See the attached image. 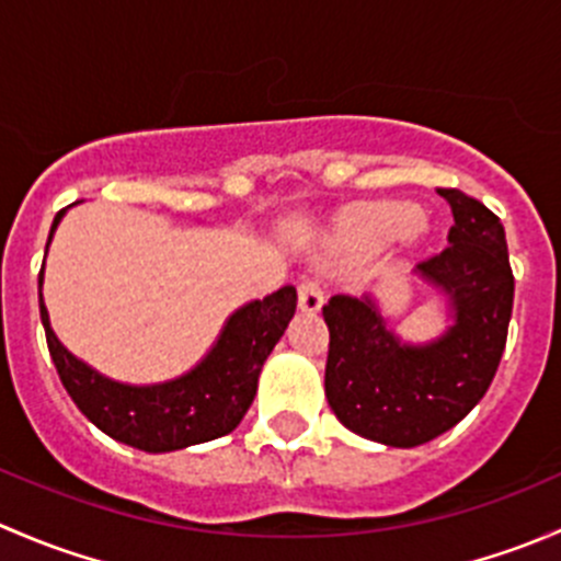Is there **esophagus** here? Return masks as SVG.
<instances>
[{
	"label": "esophagus",
	"mask_w": 561,
	"mask_h": 561,
	"mask_svg": "<svg viewBox=\"0 0 561 561\" xmlns=\"http://www.w3.org/2000/svg\"><path fill=\"white\" fill-rule=\"evenodd\" d=\"M322 301H325V293H322L320 282H301V287H298V307H301V312H320Z\"/></svg>",
	"instance_id": "obj_1"
}]
</instances>
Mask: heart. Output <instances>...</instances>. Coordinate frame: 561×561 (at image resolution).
<instances>
[{"instance_id": "b5f03b06", "label": "heart", "mask_w": 561, "mask_h": 561, "mask_svg": "<svg viewBox=\"0 0 561 561\" xmlns=\"http://www.w3.org/2000/svg\"><path fill=\"white\" fill-rule=\"evenodd\" d=\"M421 214L410 203H380V206H371L364 211V225L366 230H371L380 239H399L412 230V236L423 233Z\"/></svg>"}]
</instances>
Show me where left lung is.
Returning a JSON list of instances; mask_svg holds the SVG:
<instances>
[{"label":"left lung","instance_id":"1","mask_svg":"<svg viewBox=\"0 0 561 561\" xmlns=\"http://www.w3.org/2000/svg\"><path fill=\"white\" fill-rule=\"evenodd\" d=\"M454 211L448 249L415 265L445 301L448 328L432 342H404L371 296H333L325 399L333 415L371 443L415 448L469 415L496 375L513 312L505 228L461 190H437Z\"/></svg>","mask_w":561,"mask_h":561}]
</instances>
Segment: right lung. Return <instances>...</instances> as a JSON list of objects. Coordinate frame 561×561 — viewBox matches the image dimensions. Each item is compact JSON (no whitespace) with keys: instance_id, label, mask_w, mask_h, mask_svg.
<instances>
[{"instance_id":"add662e5","label":"right lung","mask_w":561,"mask_h":561,"mask_svg":"<svg viewBox=\"0 0 561 561\" xmlns=\"http://www.w3.org/2000/svg\"><path fill=\"white\" fill-rule=\"evenodd\" d=\"M65 211L56 214L50 225L45 254ZM43 271L39 320L61 386L100 432L146 454H171L233 432L257 393L265 358L296 314V287L285 285L263 301H249L236 309L211 350L190 371L154 386H129L100 375L59 342L43 301Z\"/></svg>"}]
</instances>
